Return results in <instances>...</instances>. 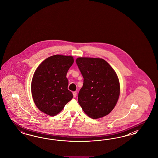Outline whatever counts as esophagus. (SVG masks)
<instances>
[{
  "mask_svg": "<svg viewBox=\"0 0 158 158\" xmlns=\"http://www.w3.org/2000/svg\"><path fill=\"white\" fill-rule=\"evenodd\" d=\"M73 97H74L75 98L77 97V93L76 91H73Z\"/></svg>",
  "mask_w": 158,
  "mask_h": 158,
  "instance_id": "obj_1",
  "label": "esophagus"
}]
</instances>
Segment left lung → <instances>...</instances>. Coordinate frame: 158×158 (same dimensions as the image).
<instances>
[{
    "label": "left lung",
    "instance_id": "left-lung-1",
    "mask_svg": "<svg viewBox=\"0 0 158 158\" xmlns=\"http://www.w3.org/2000/svg\"><path fill=\"white\" fill-rule=\"evenodd\" d=\"M76 62L83 77L78 94L82 110L92 119L108 115L119 97V81L115 71L102 58L79 57Z\"/></svg>",
    "mask_w": 158,
    "mask_h": 158
}]
</instances>
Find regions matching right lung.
<instances>
[{"label": "right lung", "mask_w": 158, "mask_h": 158, "mask_svg": "<svg viewBox=\"0 0 158 158\" xmlns=\"http://www.w3.org/2000/svg\"><path fill=\"white\" fill-rule=\"evenodd\" d=\"M73 62L72 56L57 54L44 60L36 69L31 82L32 96L43 113L51 116L57 115L72 100L66 76Z\"/></svg>", "instance_id": "1"}]
</instances>
